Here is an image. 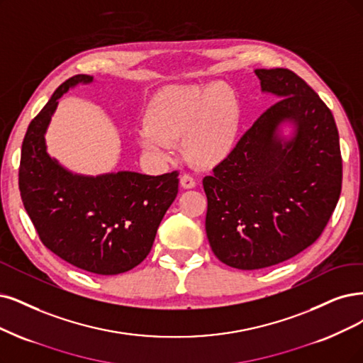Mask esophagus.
<instances>
[{
  "label": "esophagus",
  "instance_id": "1",
  "mask_svg": "<svg viewBox=\"0 0 363 363\" xmlns=\"http://www.w3.org/2000/svg\"><path fill=\"white\" fill-rule=\"evenodd\" d=\"M181 186H182V189H186V190L194 189L196 181H194L193 177H190V174L185 173V174H182V177H181Z\"/></svg>",
  "mask_w": 363,
  "mask_h": 363
}]
</instances>
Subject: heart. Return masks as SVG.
Listing matches in <instances>:
<instances>
[{
	"instance_id": "heart-1",
	"label": "heart",
	"mask_w": 363,
	"mask_h": 363,
	"mask_svg": "<svg viewBox=\"0 0 363 363\" xmlns=\"http://www.w3.org/2000/svg\"><path fill=\"white\" fill-rule=\"evenodd\" d=\"M143 121L138 140L146 154L167 160L173 142L182 138L184 157L196 167L211 169L235 150L240 106L236 92L223 82L167 85L147 101Z\"/></svg>"
}]
</instances>
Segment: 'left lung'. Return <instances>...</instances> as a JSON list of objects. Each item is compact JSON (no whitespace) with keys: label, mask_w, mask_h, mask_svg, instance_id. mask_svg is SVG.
<instances>
[{"label":"left lung","mask_w":363,"mask_h":363,"mask_svg":"<svg viewBox=\"0 0 363 363\" xmlns=\"http://www.w3.org/2000/svg\"><path fill=\"white\" fill-rule=\"evenodd\" d=\"M263 92L279 100L239 139L230 157L203 178L206 236L227 266H274L314 244L338 203L342 158L333 115L287 69H257ZM290 122V140L280 125Z\"/></svg>","instance_id":"8db88e82"}]
</instances>
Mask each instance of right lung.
I'll list each match as a JSON object with an SVG mask.
<instances>
[{"instance_id":"obj_1","label":"right lung","mask_w":363,"mask_h":363,"mask_svg":"<svg viewBox=\"0 0 363 363\" xmlns=\"http://www.w3.org/2000/svg\"><path fill=\"white\" fill-rule=\"evenodd\" d=\"M88 74L67 79L31 121L22 143L19 190L43 245L79 269L118 275L150 254L157 229L178 194V172L74 174L46 151L45 134L58 99Z\"/></svg>"}]
</instances>
